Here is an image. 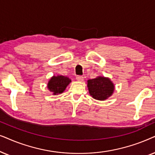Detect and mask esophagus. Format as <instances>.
<instances>
[{"mask_svg":"<svg viewBox=\"0 0 155 155\" xmlns=\"http://www.w3.org/2000/svg\"><path fill=\"white\" fill-rule=\"evenodd\" d=\"M76 79L79 81H84V77L82 76H76Z\"/></svg>","mask_w":155,"mask_h":155,"instance_id":"esophagus-1","label":"esophagus"}]
</instances>
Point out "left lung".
I'll return each mask as SVG.
<instances>
[{
  "label": "left lung",
  "instance_id": "obj_1",
  "mask_svg": "<svg viewBox=\"0 0 155 155\" xmlns=\"http://www.w3.org/2000/svg\"><path fill=\"white\" fill-rule=\"evenodd\" d=\"M87 86L91 96L98 101H104L112 96L115 87L110 79L104 76L88 80Z\"/></svg>",
  "mask_w": 155,
  "mask_h": 155
}]
</instances>
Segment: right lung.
Masks as SVG:
<instances>
[{
	"label": "right lung",
	"mask_w": 155,
	"mask_h": 155,
	"mask_svg": "<svg viewBox=\"0 0 155 155\" xmlns=\"http://www.w3.org/2000/svg\"><path fill=\"white\" fill-rule=\"evenodd\" d=\"M71 81V79L67 76L61 75L53 76L48 81L47 88L51 92H52L53 95H58L64 91L67 86Z\"/></svg>",
	"instance_id": "right-lung-1"
}]
</instances>
